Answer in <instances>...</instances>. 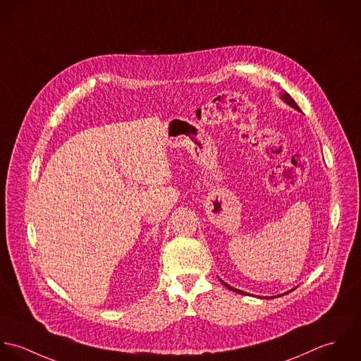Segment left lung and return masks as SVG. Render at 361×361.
<instances>
[{"instance_id":"obj_1","label":"left lung","mask_w":361,"mask_h":361,"mask_svg":"<svg viewBox=\"0 0 361 361\" xmlns=\"http://www.w3.org/2000/svg\"><path fill=\"white\" fill-rule=\"evenodd\" d=\"M282 99H283L288 104H290L291 107H294L295 110H300V107L295 104V102L290 97V94H288V93H283V94H282ZM223 285H224L226 288H230V290H233V291H235V293H243V291H240V290H237V288H230V286H228V285H226V283H223Z\"/></svg>"}]
</instances>
